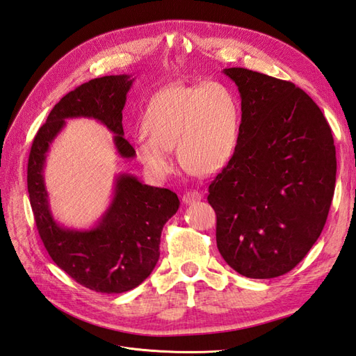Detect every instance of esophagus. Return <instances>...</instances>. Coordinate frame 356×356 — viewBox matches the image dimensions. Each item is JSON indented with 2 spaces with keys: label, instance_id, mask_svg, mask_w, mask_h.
Masks as SVG:
<instances>
[{
  "label": "esophagus",
  "instance_id": "esophagus-1",
  "mask_svg": "<svg viewBox=\"0 0 356 356\" xmlns=\"http://www.w3.org/2000/svg\"><path fill=\"white\" fill-rule=\"evenodd\" d=\"M200 199H202V195H200L199 191L188 190V191L184 193V196H182V203L190 204V203H195V202H197Z\"/></svg>",
  "mask_w": 356,
  "mask_h": 356
}]
</instances>
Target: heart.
I'll return each instance as SVG.
<instances>
[{"label":"heart","instance_id":"b5f03b06","mask_svg":"<svg viewBox=\"0 0 356 356\" xmlns=\"http://www.w3.org/2000/svg\"><path fill=\"white\" fill-rule=\"evenodd\" d=\"M241 105L221 83L172 86L159 92L144 115L147 136L135 139V154L149 174L163 178L174 169L170 152L191 174L212 175L238 145Z\"/></svg>","mask_w":356,"mask_h":356}]
</instances>
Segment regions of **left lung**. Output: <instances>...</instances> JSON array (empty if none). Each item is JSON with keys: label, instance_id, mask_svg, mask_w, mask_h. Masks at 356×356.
I'll return each instance as SVG.
<instances>
[{"label": "left lung", "instance_id": "1", "mask_svg": "<svg viewBox=\"0 0 356 356\" xmlns=\"http://www.w3.org/2000/svg\"><path fill=\"white\" fill-rule=\"evenodd\" d=\"M242 99L238 145L209 184L217 246L233 270L270 279L303 260L324 229L336 147L319 106L294 83L227 68Z\"/></svg>", "mask_w": 356, "mask_h": 356}]
</instances>
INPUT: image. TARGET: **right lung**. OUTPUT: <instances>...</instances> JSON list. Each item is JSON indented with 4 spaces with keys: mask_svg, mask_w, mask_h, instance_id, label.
<instances>
[{
    "mask_svg": "<svg viewBox=\"0 0 356 356\" xmlns=\"http://www.w3.org/2000/svg\"><path fill=\"white\" fill-rule=\"evenodd\" d=\"M131 75H105L67 93L53 106L32 141L28 159V193L40 238L51 260L75 282L101 294H120L149 276L160 257V236L179 208L168 188L143 184L132 175H118L110 208L92 230H70L51 217L44 187L46 153L67 118L88 117L104 123L115 135L117 153L134 157L124 139L123 108L132 86Z\"/></svg>",
    "mask_w": 356,
    "mask_h": 356,
    "instance_id": "obj_1",
    "label": "right lung"
}]
</instances>
